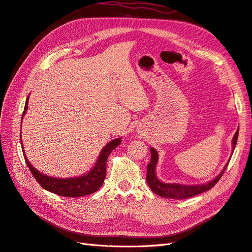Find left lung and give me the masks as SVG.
<instances>
[{
    "label": "left lung",
    "mask_w": 252,
    "mask_h": 252,
    "mask_svg": "<svg viewBox=\"0 0 252 252\" xmlns=\"http://www.w3.org/2000/svg\"><path fill=\"white\" fill-rule=\"evenodd\" d=\"M238 136H239V129L236 130L232 140L233 149L235 148L236 142H238ZM150 152H151V159H150V163L147 165V174H146L147 184L156 194L162 197H168V199L184 200V199H188V197H192L194 195L203 193L205 191H208V190H210L213 186H215L219 182V180L222 178V175L228 166V163H227L222 172H220L216 179H213L211 182L207 183V184L205 185L187 186V185H180V184H166V183H162L161 181H158V178L156 177V165L158 162V152L154 148H150Z\"/></svg>",
    "instance_id": "8db88e82"
}]
</instances>
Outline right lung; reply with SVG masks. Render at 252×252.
<instances>
[{
    "instance_id": "add662e5",
    "label": "right lung",
    "mask_w": 252,
    "mask_h": 252,
    "mask_svg": "<svg viewBox=\"0 0 252 252\" xmlns=\"http://www.w3.org/2000/svg\"><path fill=\"white\" fill-rule=\"evenodd\" d=\"M28 106V97L26 100L25 108L22 114V119L27 110ZM121 139H116L109 142L101 151V155L98 157L97 162L95 166L90 172L80 178H72V179H57L47 177L40 171H37L34 167L29 163L27 159L24 150H23V155H24L25 162L28 166L29 170L32 171V175L36 182L47 191L52 193H56L58 195L67 196V197H78L83 195H88L95 192L96 190L100 188L105 180L106 177V162L110 155V152L121 144Z\"/></svg>"
}]
</instances>
